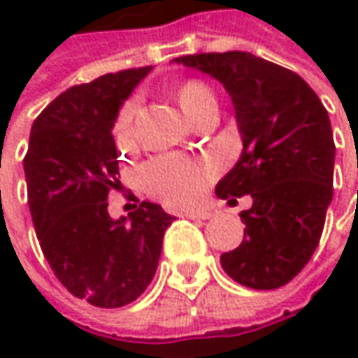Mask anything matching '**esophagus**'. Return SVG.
Instances as JSON below:
<instances>
[{
	"instance_id": "obj_1",
	"label": "esophagus",
	"mask_w": 358,
	"mask_h": 358,
	"mask_svg": "<svg viewBox=\"0 0 358 358\" xmlns=\"http://www.w3.org/2000/svg\"><path fill=\"white\" fill-rule=\"evenodd\" d=\"M185 217L191 218V220H207V218H210L213 215H210L208 210H189Z\"/></svg>"
}]
</instances>
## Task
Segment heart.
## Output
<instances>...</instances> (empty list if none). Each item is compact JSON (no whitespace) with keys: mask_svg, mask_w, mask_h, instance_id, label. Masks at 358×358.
Masks as SVG:
<instances>
[{"mask_svg":"<svg viewBox=\"0 0 358 358\" xmlns=\"http://www.w3.org/2000/svg\"><path fill=\"white\" fill-rule=\"evenodd\" d=\"M177 102L191 120H195L210 104H217L210 86L203 80L189 78L175 90ZM138 114V100L128 98L114 120V136L117 143H129L134 138V117ZM213 165L196 162L185 155H162L143 165L140 179L143 189L151 196L159 199L169 207H187L193 205L203 195Z\"/></svg>","mask_w":358,"mask_h":358,"instance_id":"b5f03b06","label":"heart"}]
</instances>
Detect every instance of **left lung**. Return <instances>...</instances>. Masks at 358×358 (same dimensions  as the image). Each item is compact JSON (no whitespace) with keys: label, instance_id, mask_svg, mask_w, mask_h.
I'll return each mask as SVG.
<instances>
[{"label":"left lung","instance_id":"1","mask_svg":"<svg viewBox=\"0 0 358 358\" xmlns=\"http://www.w3.org/2000/svg\"><path fill=\"white\" fill-rule=\"evenodd\" d=\"M175 62L224 86L242 136L241 159L215 193L250 195L252 207L241 213L242 244L220 256L222 270L252 289L282 287L313 256L333 199L329 114L299 74L252 52H201Z\"/></svg>","mask_w":358,"mask_h":358}]
</instances>
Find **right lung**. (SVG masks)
I'll return each mask as SVG.
<instances>
[{
  "label": "right lung",
  "mask_w": 358,
  "mask_h": 358,
  "mask_svg": "<svg viewBox=\"0 0 358 358\" xmlns=\"http://www.w3.org/2000/svg\"><path fill=\"white\" fill-rule=\"evenodd\" d=\"M150 71L104 74L57 96L33 122L23 159L41 250L59 282L96 308H122L145 292L175 218L148 201L128 217L108 215V193L120 185L114 120Z\"/></svg>",
  "instance_id": "add662e5"
}]
</instances>
